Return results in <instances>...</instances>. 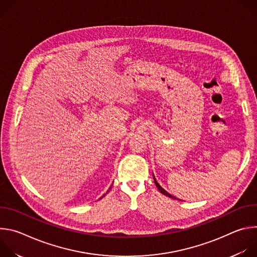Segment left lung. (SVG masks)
Instances as JSON below:
<instances>
[{"label": "left lung", "mask_w": 257, "mask_h": 257, "mask_svg": "<svg viewBox=\"0 0 257 257\" xmlns=\"http://www.w3.org/2000/svg\"><path fill=\"white\" fill-rule=\"evenodd\" d=\"M154 180H155V183H156V186L158 187V189L160 190V192L162 193V194H164V195H166V196H168V197H170V198H173V199H176V197H174L173 195H171L170 193H168L160 184L158 183V181H157V179L155 178V176H154Z\"/></svg>", "instance_id": "8db88e82"}]
</instances>
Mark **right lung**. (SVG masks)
Masks as SVG:
<instances>
[{
    "mask_svg": "<svg viewBox=\"0 0 257 257\" xmlns=\"http://www.w3.org/2000/svg\"><path fill=\"white\" fill-rule=\"evenodd\" d=\"M104 195H105V194H104ZM104 195H103V196H104ZM103 196H102V197H103Z\"/></svg>",
    "mask_w": 257,
    "mask_h": 257,
    "instance_id": "obj_1",
    "label": "right lung"
}]
</instances>
